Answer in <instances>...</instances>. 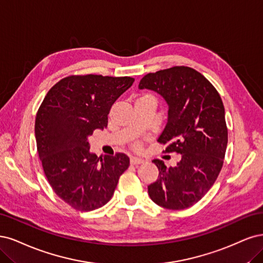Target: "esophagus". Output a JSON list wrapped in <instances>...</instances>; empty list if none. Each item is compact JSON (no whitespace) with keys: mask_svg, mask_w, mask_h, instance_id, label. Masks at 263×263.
I'll return each mask as SVG.
<instances>
[{"mask_svg":"<svg viewBox=\"0 0 263 263\" xmlns=\"http://www.w3.org/2000/svg\"><path fill=\"white\" fill-rule=\"evenodd\" d=\"M130 163L132 165H140V164L144 163V160L142 158H139V157H131L130 158Z\"/></svg>","mask_w":263,"mask_h":263,"instance_id":"34e87169","label":"esophagus"}]
</instances>
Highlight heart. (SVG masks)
<instances>
[{"label": "heart", "mask_w": 263, "mask_h": 263, "mask_svg": "<svg viewBox=\"0 0 263 263\" xmlns=\"http://www.w3.org/2000/svg\"><path fill=\"white\" fill-rule=\"evenodd\" d=\"M144 97H151L149 95H143V96H141L140 98H144ZM138 147H140V146H138Z\"/></svg>", "instance_id": "1"}]
</instances>
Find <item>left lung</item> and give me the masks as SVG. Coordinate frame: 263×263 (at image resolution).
Segmentation results:
<instances>
[{
    "label": "left lung",
    "mask_w": 263,
    "mask_h": 263,
    "mask_svg": "<svg viewBox=\"0 0 263 263\" xmlns=\"http://www.w3.org/2000/svg\"><path fill=\"white\" fill-rule=\"evenodd\" d=\"M139 88L154 90L166 100L168 119L157 141L167 145L165 153L181 154L175 167L153 160L159 173L147 187L149 198L168 210L190 208L205 196L223 167L228 134L222 98L189 66L148 73Z\"/></svg>",
    "instance_id": "8db88e82"
}]
</instances>
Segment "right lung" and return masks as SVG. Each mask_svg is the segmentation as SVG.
I'll return each mask as SVG.
<instances>
[{
	"label": "right lung",
	"instance_id": "obj_1",
	"mask_svg": "<svg viewBox=\"0 0 263 263\" xmlns=\"http://www.w3.org/2000/svg\"><path fill=\"white\" fill-rule=\"evenodd\" d=\"M130 76L71 75L50 88L36 116L37 151L55 192L78 211L99 209L111 199L130 159L89 152L88 137L104 130L115 101L132 86Z\"/></svg>",
	"mask_w": 263,
	"mask_h": 263
}]
</instances>
